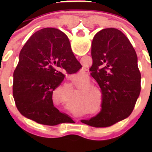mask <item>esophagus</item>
<instances>
[{
    "mask_svg": "<svg viewBox=\"0 0 152 152\" xmlns=\"http://www.w3.org/2000/svg\"><path fill=\"white\" fill-rule=\"evenodd\" d=\"M80 72H81V75H83V76H86V75H87L86 69H82V70L80 71Z\"/></svg>",
    "mask_w": 152,
    "mask_h": 152,
    "instance_id": "34e87169",
    "label": "esophagus"
}]
</instances>
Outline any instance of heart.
Masks as SVG:
<instances>
[{
	"label": "heart",
	"instance_id": "obj_1",
	"mask_svg": "<svg viewBox=\"0 0 152 152\" xmlns=\"http://www.w3.org/2000/svg\"><path fill=\"white\" fill-rule=\"evenodd\" d=\"M71 81L74 86V90L79 89V94L77 96L78 102L88 109H93L95 108L98 102V94L96 92L91 91H97V92L101 94L99 88L95 86H90L91 82L88 78H75Z\"/></svg>",
	"mask_w": 152,
	"mask_h": 152
}]
</instances>
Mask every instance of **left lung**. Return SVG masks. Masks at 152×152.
Here are the masks:
<instances>
[{
  "label": "left lung",
  "mask_w": 152,
  "mask_h": 152,
  "mask_svg": "<svg viewBox=\"0 0 152 152\" xmlns=\"http://www.w3.org/2000/svg\"><path fill=\"white\" fill-rule=\"evenodd\" d=\"M91 75L102 93V111L83 123L108 127L132 114L141 91L138 58L129 40L121 31L104 28L94 36L91 44Z\"/></svg>",
  "instance_id": "obj_1"
}]
</instances>
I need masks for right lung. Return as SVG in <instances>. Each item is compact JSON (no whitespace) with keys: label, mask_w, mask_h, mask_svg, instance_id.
<instances>
[{"label":"right lung","mask_w":152,"mask_h":152,"mask_svg":"<svg viewBox=\"0 0 152 152\" xmlns=\"http://www.w3.org/2000/svg\"><path fill=\"white\" fill-rule=\"evenodd\" d=\"M81 67L64 33L53 28L36 31L20 50L13 73V96L19 112L43 125L64 123L69 117L53 106L52 99L65 78L58 70L71 74Z\"/></svg>","instance_id":"right-lung-1"}]
</instances>
